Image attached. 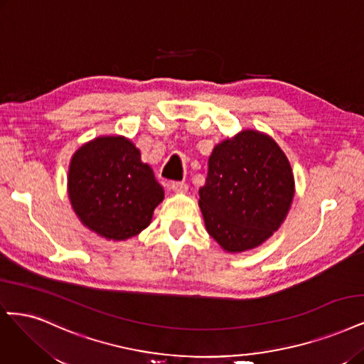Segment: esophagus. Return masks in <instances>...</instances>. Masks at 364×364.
I'll return each instance as SVG.
<instances>
[{
  "label": "esophagus",
  "instance_id": "esophagus-1",
  "mask_svg": "<svg viewBox=\"0 0 364 364\" xmlns=\"http://www.w3.org/2000/svg\"><path fill=\"white\" fill-rule=\"evenodd\" d=\"M170 190L173 193H176V194H183V193L188 191V185L183 183V182H173L170 185Z\"/></svg>",
  "mask_w": 364,
  "mask_h": 364
}]
</instances>
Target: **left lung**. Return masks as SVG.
Instances as JSON below:
<instances>
[{"instance_id":"8db88e82","label":"left lung","mask_w":364,"mask_h":364,"mask_svg":"<svg viewBox=\"0 0 364 364\" xmlns=\"http://www.w3.org/2000/svg\"><path fill=\"white\" fill-rule=\"evenodd\" d=\"M208 233L225 253H244L277 232L291 209V162L271 135L242 129L212 149L198 190Z\"/></svg>"}]
</instances>
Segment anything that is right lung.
<instances>
[{"mask_svg":"<svg viewBox=\"0 0 364 364\" xmlns=\"http://www.w3.org/2000/svg\"><path fill=\"white\" fill-rule=\"evenodd\" d=\"M68 196L87 229L108 241H127L152 221L164 188L129 139L101 135L72 155Z\"/></svg>","mask_w":364,"mask_h":364,"instance_id":"right-lung-1","label":"right lung"}]
</instances>
